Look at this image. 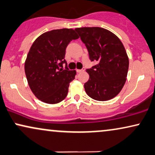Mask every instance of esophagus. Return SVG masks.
<instances>
[{
  "label": "esophagus",
  "mask_w": 155,
  "mask_h": 155,
  "mask_svg": "<svg viewBox=\"0 0 155 155\" xmlns=\"http://www.w3.org/2000/svg\"><path fill=\"white\" fill-rule=\"evenodd\" d=\"M85 68H82V69H81V70H76V71H77V73H81V72H83V71H85Z\"/></svg>",
  "instance_id": "1"
}]
</instances>
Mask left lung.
Instances as JSON below:
<instances>
[{
    "label": "left lung",
    "mask_w": 155,
    "mask_h": 155,
    "mask_svg": "<svg viewBox=\"0 0 155 155\" xmlns=\"http://www.w3.org/2000/svg\"><path fill=\"white\" fill-rule=\"evenodd\" d=\"M75 31L87 48L91 61L97 63L86 71L90 78L84 84L92 99L106 101L119 94L125 83L129 59L120 40L99 27L80 28Z\"/></svg>",
    "instance_id": "left-lung-1"
}]
</instances>
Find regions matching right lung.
<instances>
[{"mask_svg": "<svg viewBox=\"0 0 155 155\" xmlns=\"http://www.w3.org/2000/svg\"><path fill=\"white\" fill-rule=\"evenodd\" d=\"M78 38L73 29H58L42 34L33 43L25 60V72L31 90L38 100L55 104L66 97L76 72L67 67L65 50L70 41Z\"/></svg>", "mask_w": 155, "mask_h": 155, "instance_id": "obj_1", "label": "right lung"}]
</instances>
